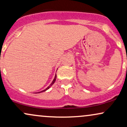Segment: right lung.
Segmentation results:
<instances>
[{
	"label": "right lung",
	"mask_w": 127,
	"mask_h": 127,
	"mask_svg": "<svg viewBox=\"0 0 127 127\" xmlns=\"http://www.w3.org/2000/svg\"><path fill=\"white\" fill-rule=\"evenodd\" d=\"M56 77H57V75H56V76H55V77H54V80H53V82H52V83H51V84H50V86H49L48 87V88H47L46 89H44V90H43V91H41V92H39V93L42 92H45V91H47V90H48V89H49V88H50V87H51V86H52V85H53V84H54V83L55 81H56Z\"/></svg>",
	"instance_id": "right-lung-1"
}]
</instances>
